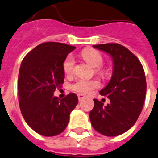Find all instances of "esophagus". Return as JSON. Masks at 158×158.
Here are the masks:
<instances>
[{"label":"esophagus","mask_w":158,"mask_h":158,"mask_svg":"<svg viewBox=\"0 0 158 158\" xmlns=\"http://www.w3.org/2000/svg\"><path fill=\"white\" fill-rule=\"evenodd\" d=\"M77 97H78V100H79V101H82L83 99L85 98V96H84V95H82V94H78Z\"/></svg>","instance_id":"1"}]
</instances>
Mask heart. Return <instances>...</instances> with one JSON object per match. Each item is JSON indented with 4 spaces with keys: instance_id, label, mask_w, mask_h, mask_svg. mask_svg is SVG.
<instances>
[{
    "instance_id": "heart-1",
    "label": "heart",
    "mask_w": 158,
    "mask_h": 158,
    "mask_svg": "<svg viewBox=\"0 0 158 158\" xmlns=\"http://www.w3.org/2000/svg\"><path fill=\"white\" fill-rule=\"evenodd\" d=\"M81 56L85 62H87L93 68H96V71L99 74H103L104 71L101 68L103 64L104 59L102 55L95 49L83 50ZM75 68V60L72 56H68L63 62V71L67 76L73 75ZM100 82L97 80H87V79H78L73 85L72 89L76 92L89 95L93 90L100 87Z\"/></svg>"
}]
</instances>
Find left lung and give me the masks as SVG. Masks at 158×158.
<instances>
[{
    "label": "left lung",
    "instance_id": "left-lung-1",
    "mask_svg": "<svg viewBox=\"0 0 158 158\" xmlns=\"http://www.w3.org/2000/svg\"><path fill=\"white\" fill-rule=\"evenodd\" d=\"M93 47L112 57L113 73L108 85L100 91L110 102L103 106L94 99V108L89 114L90 123L100 134L118 136L128 131L141 113L147 90L143 68L138 57L122 45L104 44Z\"/></svg>",
    "mask_w": 158,
    "mask_h": 158
}]
</instances>
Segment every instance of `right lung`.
I'll use <instances>...</instances> for the list:
<instances>
[{
	"label": "right lung",
	"instance_id": "obj_1",
	"mask_svg": "<svg viewBox=\"0 0 158 158\" xmlns=\"http://www.w3.org/2000/svg\"><path fill=\"white\" fill-rule=\"evenodd\" d=\"M74 46L43 43L22 61L18 77L20 111L28 125L43 136H56L64 131L71 112L78 103L70 93L62 100L53 96L64 82L63 62Z\"/></svg>",
	"mask_w": 158,
	"mask_h": 158
}]
</instances>
